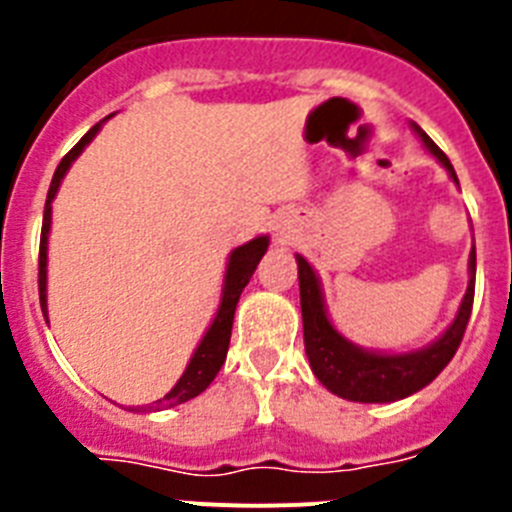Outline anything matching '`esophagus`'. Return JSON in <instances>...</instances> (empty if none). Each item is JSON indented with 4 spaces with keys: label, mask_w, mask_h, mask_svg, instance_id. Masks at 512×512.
<instances>
[{
    "label": "esophagus",
    "mask_w": 512,
    "mask_h": 512,
    "mask_svg": "<svg viewBox=\"0 0 512 512\" xmlns=\"http://www.w3.org/2000/svg\"><path fill=\"white\" fill-rule=\"evenodd\" d=\"M277 235L279 238H287V228H284V225H277Z\"/></svg>",
    "instance_id": "34e87169"
}]
</instances>
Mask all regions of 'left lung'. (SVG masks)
Instances as JSON below:
<instances>
[{
	"label": "left lung",
	"instance_id": "1",
	"mask_svg": "<svg viewBox=\"0 0 512 512\" xmlns=\"http://www.w3.org/2000/svg\"><path fill=\"white\" fill-rule=\"evenodd\" d=\"M413 133L423 140L425 151L438 158V164L449 171L451 182L459 184L456 171L446 153L428 138L420 125L410 122ZM297 277H300V307H302V330H305V354L310 359L312 374L320 379L325 390L351 402H395L410 397L433 382L454 359L464 330H467L469 315L474 302V271H477V253H469V284L464 292L456 318L443 330L436 341L415 351L402 354H387V351H372V348L356 346L336 330L325 310V297L320 279L305 256L295 253Z\"/></svg>",
	"mask_w": 512,
	"mask_h": 512
}]
</instances>
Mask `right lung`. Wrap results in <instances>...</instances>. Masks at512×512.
<instances>
[{
  "mask_svg": "<svg viewBox=\"0 0 512 512\" xmlns=\"http://www.w3.org/2000/svg\"><path fill=\"white\" fill-rule=\"evenodd\" d=\"M112 117V115H110ZM110 117H104L102 122H107ZM102 122H97L92 130H89L84 138L71 148L63 161L58 164L56 174H53L51 189H48V200H45V210H43V233H40V259H38V289H40V307H43L45 323H48V235H51V212H53V200H56V192L61 187L63 176L66 171L71 169L76 158L81 156V151L92 143L94 135L99 133L102 128ZM269 248V235H259V238H253V241L243 243V246L233 248L228 256V269H225V279H223V295H220V305H217L215 318H212L210 328L202 336L200 346L194 348L192 359H189L187 369L179 377V382L171 387V392H166L161 400H156V408H174V405H182V402L192 400L200 392H205L210 387L212 379L217 377L220 372V366L225 364V356H228V346H230V330H233V315H235V305L241 300L243 287L248 284V279L253 277V271L259 266L261 256Z\"/></svg>",
  "mask_w": 512,
  "mask_h": 512,
  "instance_id": "obj_1",
  "label": "right lung"
}]
</instances>
